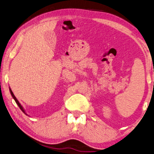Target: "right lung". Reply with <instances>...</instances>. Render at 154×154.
Returning <instances> with one entry per match:
<instances>
[{
  "mask_svg": "<svg viewBox=\"0 0 154 154\" xmlns=\"http://www.w3.org/2000/svg\"><path fill=\"white\" fill-rule=\"evenodd\" d=\"M9 91H10V93H11V96L13 97V98L14 99V100H15V102L16 103V104H17L18 105V107H20V109H21V111H22V112L25 113V114H26V115H27V113H26V112H25V111L24 110V109H23V107H22V105H20V103H19V102H18V100H17V98H16L15 97V96H14V94H13V92H12V91H11V89H9Z\"/></svg>",
  "mask_w": 154,
  "mask_h": 154,
  "instance_id": "add662e5",
  "label": "right lung"
}]
</instances>
